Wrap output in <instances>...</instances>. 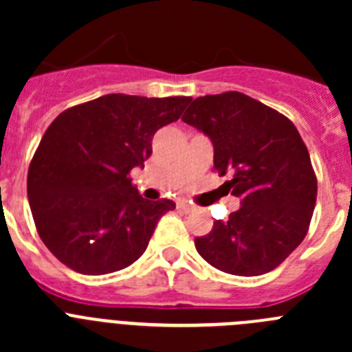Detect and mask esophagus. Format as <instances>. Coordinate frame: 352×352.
Wrapping results in <instances>:
<instances>
[{
    "instance_id": "34e87169",
    "label": "esophagus",
    "mask_w": 352,
    "mask_h": 352,
    "mask_svg": "<svg viewBox=\"0 0 352 352\" xmlns=\"http://www.w3.org/2000/svg\"><path fill=\"white\" fill-rule=\"evenodd\" d=\"M178 210L179 211H185V213H190V211H194V206H190L188 203H183V201H179L178 203Z\"/></svg>"
}]
</instances>
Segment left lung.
I'll list each match as a JSON object with an SVG mask.
<instances>
[{
  "label": "left lung",
  "instance_id": "obj_1",
  "mask_svg": "<svg viewBox=\"0 0 352 352\" xmlns=\"http://www.w3.org/2000/svg\"><path fill=\"white\" fill-rule=\"evenodd\" d=\"M213 142V169L231 179L226 194L241 208L217 220L195 248L220 272L256 276L275 270L303 241L312 220L317 178L292 121L239 91L199 96L182 118Z\"/></svg>",
  "mask_w": 352,
  "mask_h": 352
}]
</instances>
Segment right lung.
Wrapping results in <instances>:
<instances>
[{
	"mask_svg": "<svg viewBox=\"0 0 352 352\" xmlns=\"http://www.w3.org/2000/svg\"><path fill=\"white\" fill-rule=\"evenodd\" d=\"M190 96L113 93L67 109L43 133L28 170L36 231L52 256L82 275L120 272L144 254L169 199L148 201L132 185L151 139L178 121Z\"/></svg>",
	"mask_w": 352,
	"mask_h": 352,
	"instance_id": "1",
	"label": "right lung"
}]
</instances>
